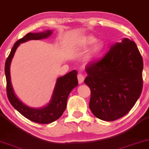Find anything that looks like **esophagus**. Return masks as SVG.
I'll use <instances>...</instances> for the list:
<instances>
[{
    "mask_svg": "<svg viewBox=\"0 0 149 149\" xmlns=\"http://www.w3.org/2000/svg\"><path fill=\"white\" fill-rule=\"evenodd\" d=\"M78 80L79 84H81V83H82L83 82H84V75L81 74V73H79V74L78 75Z\"/></svg>",
    "mask_w": 149,
    "mask_h": 149,
    "instance_id": "34e87169",
    "label": "esophagus"
}]
</instances>
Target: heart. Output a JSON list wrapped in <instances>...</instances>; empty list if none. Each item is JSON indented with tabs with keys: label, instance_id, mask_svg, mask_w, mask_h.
Instances as JSON below:
<instances>
[{
	"label": "heart",
	"instance_id": "1",
	"mask_svg": "<svg viewBox=\"0 0 149 149\" xmlns=\"http://www.w3.org/2000/svg\"><path fill=\"white\" fill-rule=\"evenodd\" d=\"M94 43L93 46L88 52V54H87L86 59L88 62H91L93 61L95 58L100 55L103 49H104L105 43L102 40H97L96 41V39L92 35H86L84 36L81 40V43L84 47H87L88 45H91V44Z\"/></svg>",
	"mask_w": 149,
	"mask_h": 149
}]
</instances>
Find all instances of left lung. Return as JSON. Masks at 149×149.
Wrapping results in <instances>:
<instances>
[{
  "label": "left lung",
  "instance_id": "1",
  "mask_svg": "<svg viewBox=\"0 0 149 149\" xmlns=\"http://www.w3.org/2000/svg\"><path fill=\"white\" fill-rule=\"evenodd\" d=\"M142 70L138 47L127 38L112 45L102 59L88 65L84 83L91 89L93 114L106 121L127 114L141 95Z\"/></svg>",
  "mask_w": 149,
  "mask_h": 149
}]
</instances>
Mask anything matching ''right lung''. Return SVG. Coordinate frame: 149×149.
Masks as SVG:
<instances>
[{"label":"right lung","mask_w":149,"mask_h":149,"mask_svg":"<svg viewBox=\"0 0 149 149\" xmlns=\"http://www.w3.org/2000/svg\"><path fill=\"white\" fill-rule=\"evenodd\" d=\"M52 31L47 30L37 33H29L14 43L11 52L5 62V72L7 80V94L9 101L13 108L28 119L39 124H48L58 119L64 112L67 106V98L73 88L78 86V72L73 70L64 76L57 79L51 100L47 106L41 108H33L27 106L21 102L13 91L10 76V65L17 47L20 43L29 40H39L47 38Z\"/></svg>","instance_id":"right-lung-1"}]
</instances>
